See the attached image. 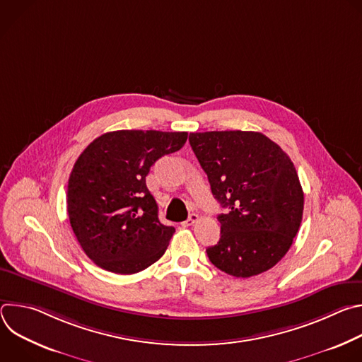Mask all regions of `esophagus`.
Returning <instances> with one entry per match:
<instances>
[{"label":"esophagus","instance_id":"1","mask_svg":"<svg viewBox=\"0 0 362 362\" xmlns=\"http://www.w3.org/2000/svg\"><path fill=\"white\" fill-rule=\"evenodd\" d=\"M199 219H200V216H199L197 214H190L189 218L182 223V226H185V228H186V226H192V225L196 223Z\"/></svg>","mask_w":362,"mask_h":362}]
</instances>
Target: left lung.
<instances>
[{
	"mask_svg": "<svg viewBox=\"0 0 362 362\" xmlns=\"http://www.w3.org/2000/svg\"><path fill=\"white\" fill-rule=\"evenodd\" d=\"M221 214V239L206 249L221 271L250 278L289 250L303 214V192L288 154L265 134L226 130L190 133Z\"/></svg>",
	"mask_w": 362,
	"mask_h": 362,
	"instance_id": "8db88e82",
	"label": "left lung"
}]
</instances>
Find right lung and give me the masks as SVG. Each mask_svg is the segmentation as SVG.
Wrapping results in <instances>:
<instances>
[{"label":"right lung","mask_w":362,"mask_h":362,"mask_svg":"<svg viewBox=\"0 0 362 362\" xmlns=\"http://www.w3.org/2000/svg\"><path fill=\"white\" fill-rule=\"evenodd\" d=\"M186 140V132L117 130L101 134L80 154L69 179L67 212L97 267L132 275L163 256L175 228L160 223L146 176Z\"/></svg>","instance_id":"1"}]
</instances>
